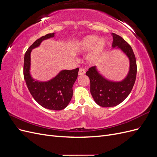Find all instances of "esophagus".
Wrapping results in <instances>:
<instances>
[{"label": "esophagus", "instance_id": "34e87169", "mask_svg": "<svg viewBox=\"0 0 157 157\" xmlns=\"http://www.w3.org/2000/svg\"><path fill=\"white\" fill-rule=\"evenodd\" d=\"M85 74V70L82 68H80L78 71V75H83Z\"/></svg>", "mask_w": 157, "mask_h": 157}]
</instances>
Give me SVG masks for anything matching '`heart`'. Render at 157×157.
I'll return each instance as SVG.
<instances>
[{"mask_svg": "<svg viewBox=\"0 0 157 157\" xmlns=\"http://www.w3.org/2000/svg\"><path fill=\"white\" fill-rule=\"evenodd\" d=\"M92 50L87 60L93 64L97 63L102 57L105 50V42L102 40H99L97 36L89 35L82 39L77 45V52L79 53H86Z\"/></svg>", "mask_w": 157, "mask_h": 157, "instance_id": "heart-1", "label": "heart"}]
</instances>
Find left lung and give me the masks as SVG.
I'll list each match as a JSON object with an SVG mask.
<instances>
[{
	"label": "left lung",
	"instance_id": "obj_1",
	"mask_svg": "<svg viewBox=\"0 0 157 157\" xmlns=\"http://www.w3.org/2000/svg\"><path fill=\"white\" fill-rule=\"evenodd\" d=\"M112 46H118L128 56L130 59V71L126 78L121 82H110L98 73L96 67H90L86 75L90 78V92L96 103L103 107L116 106L128 96L134 87L137 74L136 56L130 45L122 38L113 34Z\"/></svg>",
	"mask_w": 157,
	"mask_h": 157
}]
</instances>
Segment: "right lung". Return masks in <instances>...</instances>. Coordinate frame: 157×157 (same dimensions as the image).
<instances>
[{
  "instance_id": "add662e5",
  "label": "right lung",
  "mask_w": 157,
  "mask_h": 157,
  "mask_svg": "<svg viewBox=\"0 0 157 157\" xmlns=\"http://www.w3.org/2000/svg\"><path fill=\"white\" fill-rule=\"evenodd\" d=\"M54 33L42 36L33 42L25 54L23 77L28 90L35 100L41 106L50 110H62L67 106L73 96V86L78 77V68L63 70L50 81H35L30 76V54L32 49L39 46L40 42L54 36Z\"/></svg>"
}]
</instances>
